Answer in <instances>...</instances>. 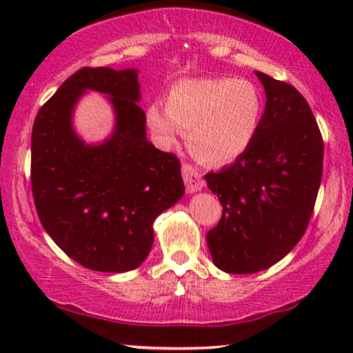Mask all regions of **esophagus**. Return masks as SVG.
<instances>
[{"instance_id": "34e87169", "label": "esophagus", "mask_w": 353, "mask_h": 353, "mask_svg": "<svg viewBox=\"0 0 353 353\" xmlns=\"http://www.w3.org/2000/svg\"><path fill=\"white\" fill-rule=\"evenodd\" d=\"M181 172H183V180H185L188 192L201 191L202 188L205 186V181H204V178H202V173L197 170L194 165H191V163H188V162H183Z\"/></svg>"}]
</instances>
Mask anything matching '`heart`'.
Listing matches in <instances>:
<instances>
[{
	"instance_id": "obj_1",
	"label": "heart",
	"mask_w": 353,
	"mask_h": 353,
	"mask_svg": "<svg viewBox=\"0 0 353 353\" xmlns=\"http://www.w3.org/2000/svg\"><path fill=\"white\" fill-rule=\"evenodd\" d=\"M262 115L263 99L252 81L219 77L178 81L167 105L152 103L146 109V122L162 146H173L183 132L197 157L223 163L248 151Z\"/></svg>"
}]
</instances>
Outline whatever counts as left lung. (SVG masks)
<instances>
[{"label":"left lung","instance_id":"left-lung-1","mask_svg":"<svg viewBox=\"0 0 353 353\" xmlns=\"http://www.w3.org/2000/svg\"><path fill=\"white\" fill-rule=\"evenodd\" d=\"M255 75L267 94L257 137L234 163L205 175L223 207L207 245L216 267L236 274L260 272L291 252L323 175V138L305 98L286 81Z\"/></svg>","mask_w":353,"mask_h":353}]
</instances>
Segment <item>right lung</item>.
Returning a JSON list of instances; mask_svg holds the SVG:
<instances>
[{
  "instance_id": "right-lung-1",
  "label": "right lung",
  "mask_w": 353,
  "mask_h": 353,
  "mask_svg": "<svg viewBox=\"0 0 353 353\" xmlns=\"http://www.w3.org/2000/svg\"><path fill=\"white\" fill-rule=\"evenodd\" d=\"M85 89L110 96L116 130L86 147L71 127ZM134 69L83 67L38 110L32 130V192L51 239L85 268L123 273L152 248V223L185 194L180 161L146 139Z\"/></svg>"
}]
</instances>
